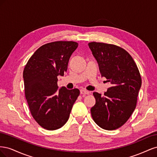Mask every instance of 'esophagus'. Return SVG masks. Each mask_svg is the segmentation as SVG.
Masks as SVG:
<instances>
[{"instance_id":"obj_1","label":"esophagus","mask_w":157,"mask_h":157,"mask_svg":"<svg viewBox=\"0 0 157 157\" xmlns=\"http://www.w3.org/2000/svg\"><path fill=\"white\" fill-rule=\"evenodd\" d=\"M90 92L89 91H88V90H84V89H82V90H80V94H89Z\"/></svg>"}]
</instances>
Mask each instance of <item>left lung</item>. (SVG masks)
<instances>
[{"instance_id":"obj_1","label":"left lung","mask_w":157,"mask_h":157,"mask_svg":"<svg viewBox=\"0 0 157 157\" xmlns=\"http://www.w3.org/2000/svg\"><path fill=\"white\" fill-rule=\"evenodd\" d=\"M98 61L101 77L110 82L104 93L94 92L96 104L91 115L104 130H113L124 125L135 110L141 86V77L134 60L120 46L103 42L88 43Z\"/></svg>"}]
</instances>
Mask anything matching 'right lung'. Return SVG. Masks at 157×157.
<instances>
[{
	"label": "right lung",
	"instance_id": "obj_1",
	"mask_svg": "<svg viewBox=\"0 0 157 157\" xmlns=\"http://www.w3.org/2000/svg\"><path fill=\"white\" fill-rule=\"evenodd\" d=\"M78 44L55 41L38 48L23 70L25 95L31 115L41 127L54 130L67 122L79 90H58V76L67 71L70 57Z\"/></svg>",
	"mask_w": 157,
	"mask_h": 157
}]
</instances>
